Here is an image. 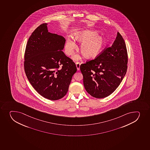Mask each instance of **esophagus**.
<instances>
[{
	"instance_id": "34e87169",
	"label": "esophagus",
	"mask_w": 150,
	"mask_h": 150,
	"mask_svg": "<svg viewBox=\"0 0 150 150\" xmlns=\"http://www.w3.org/2000/svg\"><path fill=\"white\" fill-rule=\"evenodd\" d=\"M76 67L77 69V70H80V67L81 64L79 62H77L76 64Z\"/></svg>"
}]
</instances>
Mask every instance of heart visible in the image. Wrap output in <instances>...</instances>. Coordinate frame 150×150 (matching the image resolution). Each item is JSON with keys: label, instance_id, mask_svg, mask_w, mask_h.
<instances>
[{"label": "heart", "instance_id": "heart-1", "mask_svg": "<svg viewBox=\"0 0 150 150\" xmlns=\"http://www.w3.org/2000/svg\"><path fill=\"white\" fill-rule=\"evenodd\" d=\"M98 32L92 30H83L74 34V38L79 42H82L80 45V50L82 53L87 58H93L101 52L106 43L105 39L100 36H97ZM77 47L74 40L69 39L65 45V53L71 55L73 53L74 49ZM73 59H78V55L73 57Z\"/></svg>", "mask_w": 150, "mask_h": 150}]
</instances>
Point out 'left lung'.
I'll return each instance as SVG.
<instances>
[{
	"label": "left lung",
	"mask_w": 150,
	"mask_h": 150,
	"mask_svg": "<svg viewBox=\"0 0 150 150\" xmlns=\"http://www.w3.org/2000/svg\"><path fill=\"white\" fill-rule=\"evenodd\" d=\"M128 54L122 36L117 37L110 47L96 59L82 64L83 85L92 96L103 98L115 91L126 73Z\"/></svg>",
	"instance_id": "8db88e82"
}]
</instances>
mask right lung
Returning a JSON list of instances; mask_svg holds the SVG:
<instances>
[{
	"label": "right lung",
	"mask_w": 150,
	"mask_h": 150,
	"mask_svg": "<svg viewBox=\"0 0 150 150\" xmlns=\"http://www.w3.org/2000/svg\"><path fill=\"white\" fill-rule=\"evenodd\" d=\"M47 25H40L29 38L24 66L34 89L42 96L54 101L66 95L77 68L62 51L65 38L49 32ZM61 65L62 67L59 68Z\"/></svg>",
	"instance_id": "right-lung-1"
}]
</instances>
